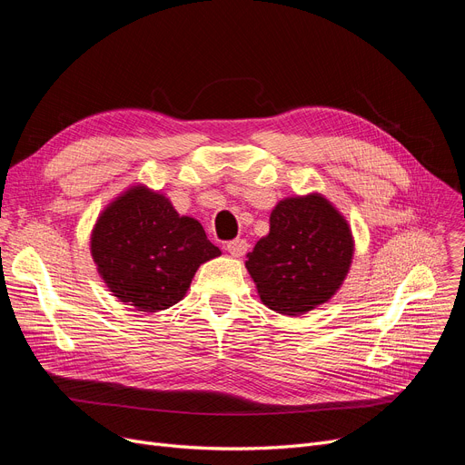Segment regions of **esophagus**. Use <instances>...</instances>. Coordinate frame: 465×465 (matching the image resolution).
<instances>
[{"label":"esophagus","instance_id":"obj_1","mask_svg":"<svg viewBox=\"0 0 465 465\" xmlns=\"http://www.w3.org/2000/svg\"><path fill=\"white\" fill-rule=\"evenodd\" d=\"M249 249V242L245 239H233V241H228L226 242V251L233 256V258H239L247 252Z\"/></svg>","mask_w":465,"mask_h":465}]
</instances>
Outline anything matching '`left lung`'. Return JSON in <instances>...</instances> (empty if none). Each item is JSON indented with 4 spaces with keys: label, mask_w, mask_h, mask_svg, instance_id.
<instances>
[{
    "label": "left lung",
    "mask_w": 465,
    "mask_h": 465,
    "mask_svg": "<svg viewBox=\"0 0 465 465\" xmlns=\"http://www.w3.org/2000/svg\"><path fill=\"white\" fill-rule=\"evenodd\" d=\"M354 254L347 220L321 193L277 203L270 233L247 254L263 305L296 316L326 303L343 284Z\"/></svg>",
    "instance_id": "1"
}]
</instances>
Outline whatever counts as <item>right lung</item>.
I'll return each instance as SVG.
<instances>
[{
	"label": "right lung",
	"mask_w": 465,
	"mask_h": 465,
	"mask_svg": "<svg viewBox=\"0 0 465 465\" xmlns=\"http://www.w3.org/2000/svg\"><path fill=\"white\" fill-rule=\"evenodd\" d=\"M90 251L113 296L146 312L179 303L198 267L220 256L198 220L179 216L165 195L144 186L107 205Z\"/></svg>",
	"instance_id": "1"
}]
</instances>
